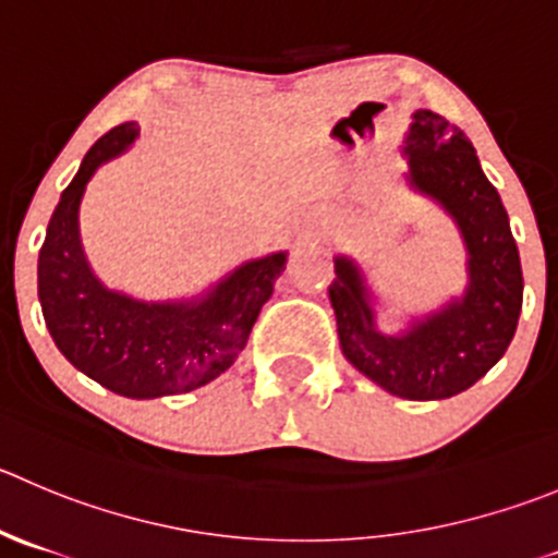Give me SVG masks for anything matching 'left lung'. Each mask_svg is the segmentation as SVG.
I'll return each mask as SVG.
<instances>
[{"instance_id":"obj_1","label":"left lung","mask_w":558,"mask_h":558,"mask_svg":"<svg viewBox=\"0 0 558 558\" xmlns=\"http://www.w3.org/2000/svg\"><path fill=\"white\" fill-rule=\"evenodd\" d=\"M402 156L408 185L441 205L469 252L460 299L402 333L378 331L373 293L350 257L333 259L331 299L339 348L373 384L402 400H447L474 386L507 353L523 306V274L509 216L469 136L435 111H413Z\"/></svg>"}]
</instances>
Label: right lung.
Returning <instances> with one entry per match:
<instances>
[{"label": "right lung", "instance_id": "1", "mask_svg": "<svg viewBox=\"0 0 558 558\" xmlns=\"http://www.w3.org/2000/svg\"><path fill=\"white\" fill-rule=\"evenodd\" d=\"M136 136V123L100 136L62 191L37 257V295L51 339L78 373L120 397L156 400L199 389L232 367L288 254L248 259L191 301H140L106 288L82 248L78 208L95 169Z\"/></svg>", "mask_w": 558, "mask_h": 558}]
</instances>
